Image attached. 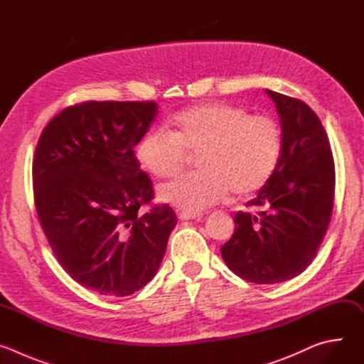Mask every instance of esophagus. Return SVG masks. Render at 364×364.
I'll return each mask as SVG.
<instances>
[{
	"label": "esophagus",
	"instance_id": "esophagus-1",
	"mask_svg": "<svg viewBox=\"0 0 364 364\" xmlns=\"http://www.w3.org/2000/svg\"><path fill=\"white\" fill-rule=\"evenodd\" d=\"M201 218V215L198 213H188V212H180L178 213V219L180 220H198Z\"/></svg>",
	"mask_w": 364,
	"mask_h": 364
}]
</instances>
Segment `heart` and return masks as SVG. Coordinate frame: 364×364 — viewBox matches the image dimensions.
Here are the masks:
<instances>
[{"mask_svg": "<svg viewBox=\"0 0 364 364\" xmlns=\"http://www.w3.org/2000/svg\"><path fill=\"white\" fill-rule=\"evenodd\" d=\"M168 131L146 132L135 149L139 166L157 178L180 174L196 155L194 173L163 184L159 196L196 213L226 198L261 190L277 171L284 149L281 124L233 103H201L174 114Z\"/></svg>", "mask_w": 364, "mask_h": 364, "instance_id": "obj_1", "label": "heart"}]
</instances>
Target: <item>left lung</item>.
<instances>
[{
    "label": "left lung",
    "instance_id": "8db88e82",
    "mask_svg": "<svg viewBox=\"0 0 364 364\" xmlns=\"http://www.w3.org/2000/svg\"><path fill=\"white\" fill-rule=\"evenodd\" d=\"M281 117L284 149L271 180L235 215V233L222 246L232 272L247 282L277 284L299 275L313 262L328 229L336 188L330 141L305 102L265 90Z\"/></svg>",
    "mask_w": 364,
    "mask_h": 364
}]
</instances>
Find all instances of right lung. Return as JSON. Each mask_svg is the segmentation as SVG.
Here are the masks:
<instances>
[{
  "label": "right lung",
  "instance_id": "right-lung-1",
  "mask_svg": "<svg viewBox=\"0 0 364 364\" xmlns=\"http://www.w3.org/2000/svg\"><path fill=\"white\" fill-rule=\"evenodd\" d=\"M157 103L86 100L43 129L33 159L34 204L62 268L100 295L127 296L157 274L177 225L134 146L157 117Z\"/></svg>",
  "mask_w": 364,
  "mask_h": 364
}]
</instances>
